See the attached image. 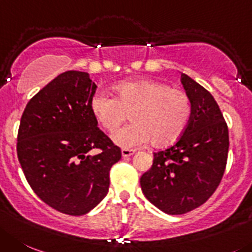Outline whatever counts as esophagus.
Wrapping results in <instances>:
<instances>
[{"label":"esophagus","mask_w":252,"mask_h":252,"mask_svg":"<svg viewBox=\"0 0 252 252\" xmlns=\"http://www.w3.org/2000/svg\"><path fill=\"white\" fill-rule=\"evenodd\" d=\"M135 153V150L133 149H122V155H123V158H129L131 155Z\"/></svg>","instance_id":"1"}]
</instances>
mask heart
<instances>
[{"instance_id":"1","label":"heart","mask_w":252,"mask_h":252,"mask_svg":"<svg viewBox=\"0 0 252 252\" xmlns=\"http://www.w3.org/2000/svg\"><path fill=\"white\" fill-rule=\"evenodd\" d=\"M114 98L104 93L94 94L89 108L97 123L107 131H114L126 119L130 124L112 135L122 148H135L150 142L163 148L179 139L191 119L190 98L180 89L153 79L124 81L113 86Z\"/></svg>"}]
</instances>
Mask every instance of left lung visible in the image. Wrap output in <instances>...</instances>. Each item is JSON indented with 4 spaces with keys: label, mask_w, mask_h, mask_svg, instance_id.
I'll list each match as a JSON object with an SVG mask.
<instances>
[{
    "label": "left lung",
    "mask_w": 252,
    "mask_h": 252,
    "mask_svg": "<svg viewBox=\"0 0 252 252\" xmlns=\"http://www.w3.org/2000/svg\"><path fill=\"white\" fill-rule=\"evenodd\" d=\"M183 87L191 102V119L179 140L154 153L153 165L140 178L148 200L169 215H182L203 205L224 175L229 130L214 97L189 76Z\"/></svg>",
    "instance_id": "obj_1"
}]
</instances>
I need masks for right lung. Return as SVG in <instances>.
<instances>
[{"mask_svg":"<svg viewBox=\"0 0 252 252\" xmlns=\"http://www.w3.org/2000/svg\"><path fill=\"white\" fill-rule=\"evenodd\" d=\"M95 88L88 73H62L27 103L18 129L17 155L28 184L47 205L73 216L104 199L110 168L122 158L89 108ZM93 149L100 154L89 155Z\"/></svg>","mask_w":252,"mask_h":252,"instance_id":"right-lung-1","label":"right lung"}]
</instances>
